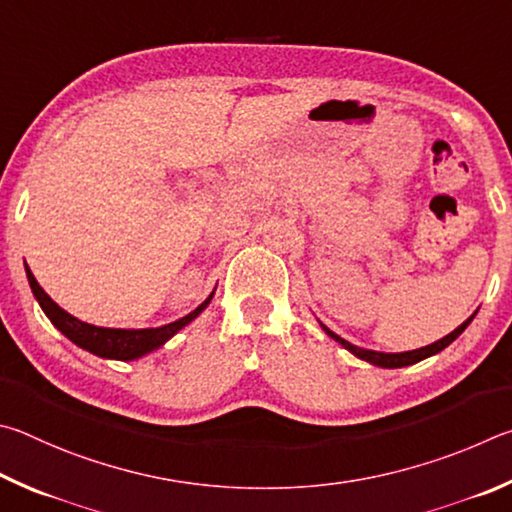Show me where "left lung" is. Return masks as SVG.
Listing matches in <instances>:
<instances>
[{"label": "left lung", "mask_w": 512, "mask_h": 512, "mask_svg": "<svg viewBox=\"0 0 512 512\" xmlns=\"http://www.w3.org/2000/svg\"><path fill=\"white\" fill-rule=\"evenodd\" d=\"M477 312H479V310H477ZM477 312H472V315H470L468 319H465L459 328H454L450 335H445L443 339H438V342L429 344V346H423V348H416V351H405V353L369 351V348H360V346H355V344H351V342H346L344 337L335 335L333 330L321 324V321H319V326L324 328V333H326L330 339H335L337 344H342L348 353H353L355 357H360V360L369 362V364H373V366H382V369H402V366H411V364H416V362L427 360V357H432V355H436V353H441L443 348L450 346V344L454 342V339L459 337V335L463 333V330L472 324V319L477 317Z\"/></svg>", "instance_id": "1"}]
</instances>
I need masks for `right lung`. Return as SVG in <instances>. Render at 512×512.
Instances as JSON below:
<instances>
[{
    "mask_svg": "<svg viewBox=\"0 0 512 512\" xmlns=\"http://www.w3.org/2000/svg\"><path fill=\"white\" fill-rule=\"evenodd\" d=\"M24 270H26V279H29L33 297L40 303L42 312L47 315L51 324L56 326L60 333L69 339V342H74L76 346L83 348V351H89L92 355L103 357V360L130 362V360H139V357L148 355L152 351H157V348L164 346L170 337H175L179 330L191 324L193 319L200 317L202 310L209 306L213 294H215V290H213L193 312H188L186 317L177 319V321H170V324H166V326H159V328H103V326L87 324V321H80L74 315H69L67 310H62L58 303L40 288V283L35 281V276L26 263H24Z\"/></svg>",
    "mask_w": 512,
    "mask_h": 512,
    "instance_id": "obj_1",
    "label": "right lung"
}]
</instances>
